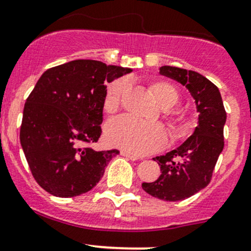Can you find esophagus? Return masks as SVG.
Returning a JSON list of instances; mask_svg holds the SVG:
<instances>
[{
	"label": "esophagus",
	"instance_id": "esophagus-1",
	"mask_svg": "<svg viewBox=\"0 0 251 251\" xmlns=\"http://www.w3.org/2000/svg\"><path fill=\"white\" fill-rule=\"evenodd\" d=\"M121 155H123V157L130 159V160H137L139 159V157H136V155L131 154V153L126 152V151H121Z\"/></svg>",
	"mask_w": 251,
	"mask_h": 251
}]
</instances>
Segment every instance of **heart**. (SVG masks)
<instances>
[{
    "label": "heart",
    "instance_id": "b5f03b06",
    "mask_svg": "<svg viewBox=\"0 0 251 251\" xmlns=\"http://www.w3.org/2000/svg\"><path fill=\"white\" fill-rule=\"evenodd\" d=\"M128 88V80L126 77L116 80L109 85L105 96L104 106L109 112L115 111L120 105L122 94ZM151 93L160 106H174L178 100V93L174 86L168 82L158 81L151 85ZM177 130V120L171 123ZM105 139L110 146L122 148L131 154H147L155 152L165 146L168 134L163 126L158 123L144 122L129 116H118L107 122L105 126Z\"/></svg>",
    "mask_w": 251,
    "mask_h": 251
}]
</instances>
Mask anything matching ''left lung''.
Returning <instances> with one entry per match:
<instances>
[{
	"label": "left lung",
	"instance_id": "obj_1",
	"mask_svg": "<svg viewBox=\"0 0 251 251\" xmlns=\"http://www.w3.org/2000/svg\"><path fill=\"white\" fill-rule=\"evenodd\" d=\"M159 73L185 86L199 112L198 126L180 146L153 158L160 166L155 182L142 183V189L163 201H180L206 188L224 148L226 112L219 88L193 71L163 66Z\"/></svg>",
	"mask_w": 251,
	"mask_h": 251
}]
</instances>
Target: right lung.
<instances>
[{
	"mask_svg": "<svg viewBox=\"0 0 251 251\" xmlns=\"http://www.w3.org/2000/svg\"><path fill=\"white\" fill-rule=\"evenodd\" d=\"M131 72L100 61L75 60L39 77L24 107L20 144L34 179L51 195L87 193L120 154L82 145L101 135L106 83Z\"/></svg>",
	"mask_w": 251,
	"mask_h": 251,
	"instance_id": "right-lung-1",
	"label": "right lung"
}]
</instances>
